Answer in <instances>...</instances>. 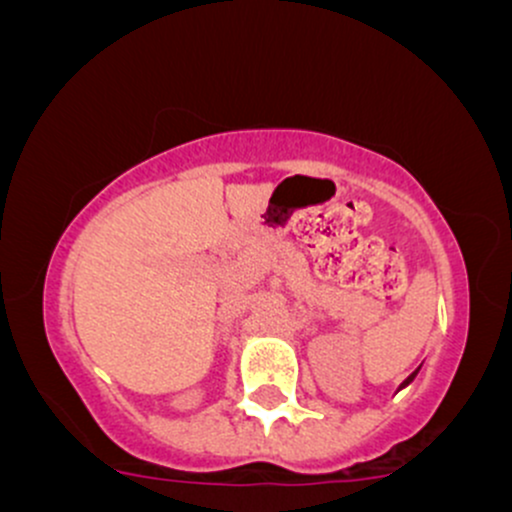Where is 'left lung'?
<instances>
[{"instance_id":"8db88e82","label":"left lung","mask_w":512,"mask_h":512,"mask_svg":"<svg viewBox=\"0 0 512 512\" xmlns=\"http://www.w3.org/2000/svg\"><path fill=\"white\" fill-rule=\"evenodd\" d=\"M416 373H419V370H414V373H411V375H409V378H407V380H404V383H402V387H404V385H409V383H411V380H414V375H416Z\"/></svg>"}]
</instances>
